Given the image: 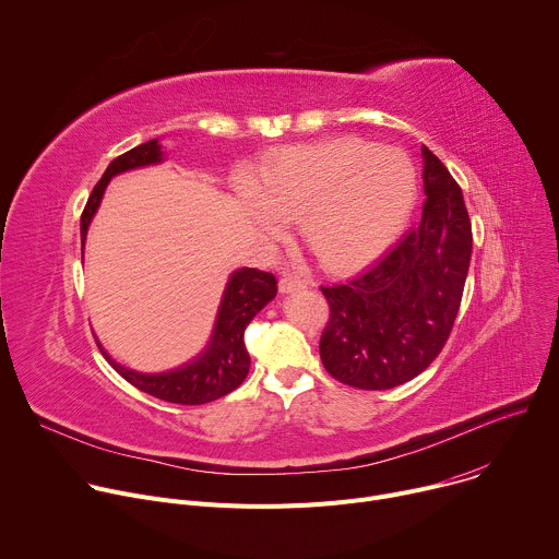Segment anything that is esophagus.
I'll use <instances>...</instances> for the list:
<instances>
[{
  "mask_svg": "<svg viewBox=\"0 0 559 559\" xmlns=\"http://www.w3.org/2000/svg\"><path fill=\"white\" fill-rule=\"evenodd\" d=\"M305 287H307V283H305L302 278H298V276L285 274V276H281V281H278V289H281L283 294H289V292H296V289H305Z\"/></svg>",
  "mask_w": 559,
  "mask_h": 559,
  "instance_id": "1",
  "label": "esophagus"
}]
</instances>
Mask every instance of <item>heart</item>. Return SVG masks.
Returning <instances> with one entry per match:
<instances>
[{"instance_id": "heart-1", "label": "heart", "mask_w": 559, "mask_h": 559, "mask_svg": "<svg viewBox=\"0 0 559 559\" xmlns=\"http://www.w3.org/2000/svg\"><path fill=\"white\" fill-rule=\"evenodd\" d=\"M418 175L397 147L358 136L281 150L261 175L236 183L238 203L270 238L300 218V236L328 272L352 274L376 261L409 221Z\"/></svg>"}]
</instances>
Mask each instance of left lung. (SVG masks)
Segmentation results:
<instances>
[{"instance_id":"left-lung-1","label":"left lung","mask_w":559,"mask_h":559,"mask_svg":"<svg viewBox=\"0 0 559 559\" xmlns=\"http://www.w3.org/2000/svg\"><path fill=\"white\" fill-rule=\"evenodd\" d=\"M425 205L376 265L345 285L321 287L330 321L321 360L341 382L380 391L423 373L442 352L471 263V221L462 190L423 145Z\"/></svg>"}]
</instances>
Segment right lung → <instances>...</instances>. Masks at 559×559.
Instances as JSON below:
<instances>
[{
  "mask_svg": "<svg viewBox=\"0 0 559 559\" xmlns=\"http://www.w3.org/2000/svg\"><path fill=\"white\" fill-rule=\"evenodd\" d=\"M164 152L158 139L145 141L121 156L106 168L99 183L93 188V194L84 207L82 214V243L86 241L88 225L104 199L106 186L112 177L162 164ZM276 278L270 272H261L254 267H241L236 270L223 292L221 307L216 313L214 332L210 338V345L199 354L194 360L164 371V373H141L134 369H128L112 360L108 352L97 341L99 349L104 352L106 360L115 367V371L126 378L132 386L158 397V401L177 403V405H205L216 401V397L227 395L241 384L250 371V354L246 349V328L252 323V318L276 296Z\"/></svg>",
  "mask_w": 559,
  "mask_h": 559,
  "instance_id": "right-lung-1",
  "label": "right lung"
}]
</instances>
